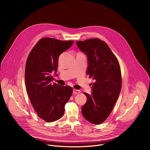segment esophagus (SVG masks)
Returning <instances> with one entry per match:
<instances>
[{
  "mask_svg": "<svg viewBox=\"0 0 150 150\" xmlns=\"http://www.w3.org/2000/svg\"><path fill=\"white\" fill-rule=\"evenodd\" d=\"M81 91H80V90H76V89H74L73 90V93L74 94H78V93H79Z\"/></svg>",
  "mask_w": 150,
  "mask_h": 150,
  "instance_id": "obj_1",
  "label": "esophagus"
}]
</instances>
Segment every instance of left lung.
Returning <instances> with one entry per match:
<instances>
[{
    "instance_id": "1",
    "label": "left lung",
    "mask_w": 150,
    "mask_h": 150,
    "mask_svg": "<svg viewBox=\"0 0 150 150\" xmlns=\"http://www.w3.org/2000/svg\"><path fill=\"white\" fill-rule=\"evenodd\" d=\"M76 43L87 56V74L95 80L92 94L83 93L87 101L82 106V114L90 123L100 125L112 112L121 90L119 63L108 45L99 38L78 41Z\"/></svg>"
}]
</instances>
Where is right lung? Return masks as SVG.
Returning <instances> with one entry per match:
<instances>
[{
	"label": "right lung",
	"instance_id": "add662e5",
	"mask_svg": "<svg viewBox=\"0 0 150 150\" xmlns=\"http://www.w3.org/2000/svg\"><path fill=\"white\" fill-rule=\"evenodd\" d=\"M73 41L52 38L40 39L27 60L25 81L31 103L38 116L47 122L60 119L65 113L72 88L52 83V73H56L58 58L73 45Z\"/></svg>",
	"mask_w": 150,
	"mask_h": 150
}]
</instances>
